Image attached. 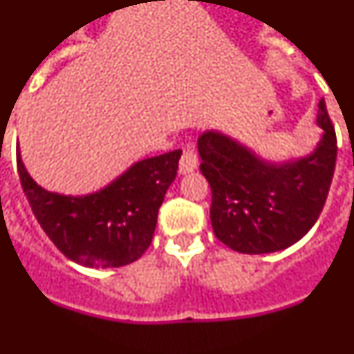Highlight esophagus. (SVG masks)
I'll return each instance as SVG.
<instances>
[{"label":"esophagus","instance_id":"34e87169","mask_svg":"<svg viewBox=\"0 0 354 354\" xmlns=\"http://www.w3.org/2000/svg\"><path fill=\"white\" fill-rule=\"evenodd\" d=\"M198 167V156H196V150L193 145H187L184 149V154L179 161V171L183 175L192 174V171L196 170Z\"/></svg>","mask_w":354,"mask_h":354}]
</instances>
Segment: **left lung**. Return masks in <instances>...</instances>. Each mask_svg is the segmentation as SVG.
Instances as JSON below:
<instances>
[{"label":"left lung","instance_id":"obj_1","mask_svg":"<svg viewBox=\"0 0 354 354\" xmlns=\"http://www.w3.org/2000/svg\"><path fill=\"white\" fill-rule=\"evenodd\" d=\"M314 152L290 161L262 159L220 131L198 136L200 171L212 192L216 237L239 253L280 252L305 236L326 202L337 161V136L324 99Z\"/></svg>","mask_w":354,"mask_h":354}]
</instances>
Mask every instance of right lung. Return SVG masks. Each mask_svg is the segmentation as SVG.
Instances as JSON below:
<instances>
[{"instance_id": "right-lung-1", "label": "right lung", "mask_w": 354, "mask_h": 354, "mask_svg": "<svg viewBox=\"0 0 354 354\" xmlns=\"http://www.w3.org/2000/svg\"><path fill=\"white\" fill-rule=\"evenodd\" d=\"M180 154L142 159L102 189L81 196L40 187L19 152L17 171L31 211L56 248L76 264L108 270L138 261L150 246Z\"/></svg>"}]
</instances>
